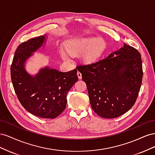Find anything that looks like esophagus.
Segmentation results:
<instances>
[{
  "mask_svg": "<svg viewBox=\"0 0 155 155\" xmlns=\"http://www.w3.org/2000/svg\"><path fill=\"white\" fill-rule=\"evenodd\" d=\"M77 74H78V78L79 79H81V78H82V76H81V73L80 72H78V73H77Z\"/></svg>",
  "mask_w": 155,
  "mask_h": 155,
  "instance_id": "obj_1",
  "label": "esophagus"
}]
</instances>
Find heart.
<instances>
[{"label":"heart","instance_id":"1","mask_svg":"<svg viewBox=\"0 0 155 155\" xmlns=\"http://www.w3.org/2000/svg\"><path fill=\"white\" fill-rule=\"evenodd\" d=\"M65 47L72 54H82L87 62H93L99 58L105 50V43L95 37H78L68 41ZM64 55H66L64 54Z\"/></svg>","mask_w":155,"mask_h":155}]
</instances>
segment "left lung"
I'll use <instances>...</instances> for the list:
<instances>
[{
  "label": "left lung",
  "instance_id": "obj_1",
  "mask_svg": "<svg viewBox=\"0 0 155 155\" xmlns=\"http://www.w3.org/2000/svg\"><path fill=\"white\" fill-rule=\"evenodd\" d=\"M88 93L92 109L105 118H114L131 109L141 87V55L124 44L118 51L98 61L77 66Z\"/></svg>",
  "mask_w": 155,
  "mask_h": 155
}]
</instances>
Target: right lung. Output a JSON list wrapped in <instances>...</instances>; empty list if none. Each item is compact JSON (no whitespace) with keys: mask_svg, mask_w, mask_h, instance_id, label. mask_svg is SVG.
Instances as JSON below:
<instances>
[{"mask_svg":"<svg viewBox=\"0 0 155 155\" xmlns=\"http://www.w3.org/2000/svg\"><path fill=\"white\" fill-rule=\"evenodd\" d=\"M46 35L35 37L18 45L11 65V78L20 103L32 114L43 118H55L64 110L67 95L77 82V69L59 72L48 67L32 76L24 64L33 52L43 45Z\"/></svg>","mask_w":155,"mask_h":155,"instance_id":"right-lung-1","label":"right lung"}]
</instances>
